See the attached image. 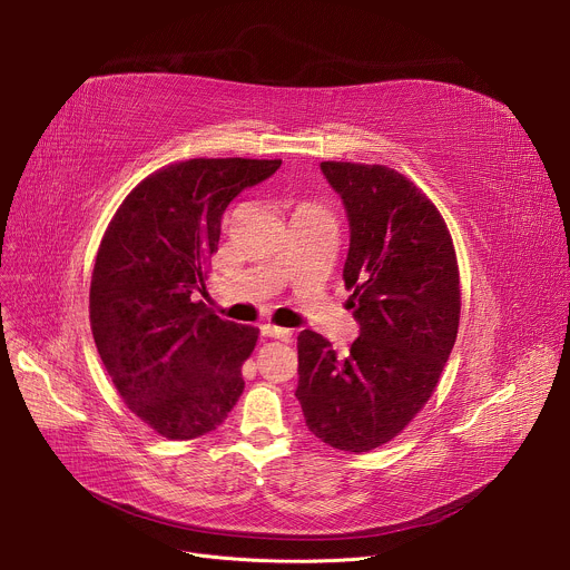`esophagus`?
<instances>
[{
  "instance_id": "1",
  "label": "esophagus",
  "mask_w": 570,
  "mask_h": 570,
  "mask_svg": "<svg viewBox=\"0 0 570 570\" xmlns=\"http://www.w3.org/2000/svg\"><path fill=\"white\" fill-rule=\"evenodd\" d=\"M261 335L267 337V340H279V342H291L293 340L291 331H286V327H279V325H273V323L261 325Z\"/></svg>"
}]
</instances>
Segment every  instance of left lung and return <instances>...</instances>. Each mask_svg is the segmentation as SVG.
<instances>
[{
    "mask_svg": "<svg viewBox=\"0 0 570 570\" xmlns=\"http://www.w3.org/2000/svg\"><path fill=\"white\" fill-rule=\"evenodd\" d=\"M342 196L351 245L344 284L361 323L344 355L297 335V391L307 428L346 453L393 441L421 413L460 327V267L436 205L395 168L323 161Z\"/></svg>",
    "mask_w": 570,
    "mask_h": 570,
    "instance_id": "1",
    "label": "left lung"
}]
</instances>
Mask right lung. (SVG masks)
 Instances as JSON below:
<instances>
[{
    "instance_id": "right-lung-1",
    "label": "right lung",
    "mask_w": 570,
    "mask_h": 570,
    "mask_svg": "<svg viewBox=\"0 0 570 570\" xmlns=\"http://www.w3.org/2000/svg\"><path fill=\"white\" fill-rule=\"evenodd\" d=\"M282 159H187L147 175L117 207L95 261L89 325L131 413L173 441L217 430L245 391L258 327L207 309L205 288L228 203Z\"/></svg>"
}]
</instances>
